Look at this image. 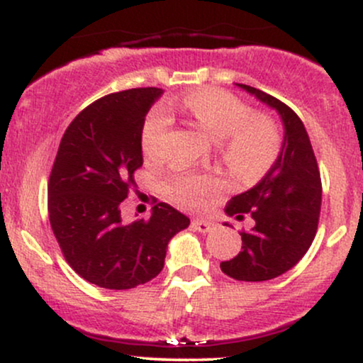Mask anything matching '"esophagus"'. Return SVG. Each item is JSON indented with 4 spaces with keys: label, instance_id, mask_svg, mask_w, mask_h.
<instances>
[{
    "label": "esophagus",
    "instance_id": "34e87169",
    "mask_svg": "<svg viewBox=\"0 0 363 363\" xmlns=\"http://www.w3.org/2000/svg\"><path fill=\"white\" fill-rule=\"evenodd\" d=\"M193 227L196 228V230H199V232H203V234H205V232L215 230V228L218 227V225H216L215 222H211V220L196 218V220H193Z\"/></svg>",
    "mask_w": 363,
    "mask_h": 363
}]
</instances>
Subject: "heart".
<instances>
[{
	"label": "heart",
	"instance_id": "b5f03b06",
	"mask_svg": "<svg viewBox=\"0 0 363 363\" xmlns=\"http://www.w3.org/2000/svg\"><path fill=\"white\" fill-rule=\"evenodd\" d=\"M182 106L211 140L223 141L225 162L235 172L261 176L277 160L280 135L273 121L251 114L249 107L228 91L194 90ZM169 128L170 116L164 107L150 112L141 129V148L148 158L160 157ZM165 187L174 201L198 208L220 189V181L213 176H179L170 179Z\"/></svg>",
	"mask_w": 363,
	"mask_h": 363
}]
</instances>
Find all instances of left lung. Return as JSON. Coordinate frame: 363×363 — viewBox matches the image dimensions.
<instances>
[{
  "label": "left lung",
  "instance_id": "obj_1",
  "mask_svg": "<svg viewBox=\"0 0 363 363\" xmlns=\"http://www.w3.org/2000/svg\"><path fill=\"white\" fill-rule=\"evenodd\" d=\"M280 114L283 143L272 169L251 189L234 196L225 208L228 216L252 218V228L240 232L242 251L220 262L227 277L239 281H266L294 268L309 251L320 213V174L306 126L273 95L235 83Z\"/></svg>",
  "mask_w": 363,
  "mask_h": 363
}]
</instances>
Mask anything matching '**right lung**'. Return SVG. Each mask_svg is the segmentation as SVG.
<instances>
[{
    "instance_id": "obj_1",
    "label": "right lung",
    "mask_w": 363,
    "mask_h": 363,
    "mask_svg": "<svg viewBox=\"0 0 363 363\" xmlns=\"http://www.w3.org/2000/svg\"><path fill=\"white\" fill-rule=\"evenodd\" d=\"M162 89L106 95L72 121L48 184L49 222L68 264L94 285L128 290L162 272L169 240L189 218L157 203L148 220L126 223L121 206L143 165L141 129Z\"/></svg>"
}]
</instances>
